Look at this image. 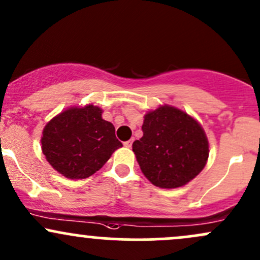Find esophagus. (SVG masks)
I'll return each mask as SVG.
<instances>
[{
  "label": "esophagus",
  "mask_w": 260,
  "mask_h": 260,
  "mask_svg": "<svg viewBox=\"0 0 260 260\" xmlns=\"http://www.w3.org/2000/svg\"><path fill=\"white\" fill-rule=\"evenodd\" d=\"M131 144H133V140H129V141H125V142H124V145H125V146H126V147H130Z\"/></svg>",
  "instance_id": "obj_1"
}]
</instances>
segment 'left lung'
<instances>
[{"instance_id": "obj_1", "label": "left lung", "mask_w": 260, "mask_h": 260, "mask_svg": "<svg viewBox=\"0 0 260 260\" xmlns=\"http://www.w3.org/2000/svg\"><path fill=\"white\" fill-rule=\"evenodd\" d=\"M142 174L161 188L186 185L205 167L208 141L201 125L178 109L160 107L145 115L142 138L134 141Z\"/></svg>"}]
</instances>
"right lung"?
Segmentation results:
<instances>
[{"label": "right lung", "mask_w": 260, "mask_h": 260, "mask_svg": "<svg viewBox=\"0 0 260 260\" xmlns=\"http://www.w3.org/2000/svg\"><path fill=\"white\" fill-rule=\"evenodd\" d=\"M122 146L115 127L94 105L71 108L52 119L42 136V151L54 170L68 178H86Z\"/></svg>", "instance_id": "1"}]
</instances>
